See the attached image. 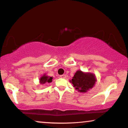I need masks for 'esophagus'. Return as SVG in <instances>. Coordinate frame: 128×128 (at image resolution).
Segmentation results:
<instances>
[{
	"label": "esophagus",
	"mask_w": 128,
	"mask_h": 128,
	"mask_svg": "<svg viewBox=\"0 0 128 128\" xmlns=\"http://www.w3.org/2000/svg\"><path fill=\"white\" fill-rule=\"evenodd\" d=\"M60 77L61 78H66V76L65 74H62V75H60Z\"/></svg>",
	"instance_id": "esophagus-1"
}]
</instances>
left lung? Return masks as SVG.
Instances as JSON below:
<instances>
[{"label": "left lung", "instance_id": "8db88e82", "mask_svg": "<svg viewBox=\"0 0 128 128\" xmlns=\"http://www.w3.org/2000/svg\"><path fill=\"white\" fill-rule=\"evenodd\" d=\"M97 81L95 74L92 73H84L78 70L75 73L70 82L73 87L81 92H86L92 88Z\"/></svg>", "mask_w": 128, "mask_h": 128}]
</instances>
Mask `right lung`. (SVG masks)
<instances>
[{"label": "right lung", "mask_w": 128, "mask_h": 128, "mask_svg": "<svg viewBox=\"0 0 128 128\" xmlns=\"http://www.w3.org/2000/svg\"><path fill=\"white\" fill-rule=\"evenodd\" d=\"M52 77H50L46 76V74H44L40 78V83L43 84L45 83H50L52 82Z\"/></svg>", "instance_id": "obj_1"}]
</instances>
